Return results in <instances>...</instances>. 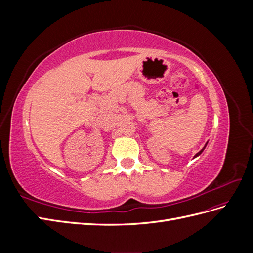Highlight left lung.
I'll list each match as a JSON object with an SVG mask.
<instances>
[{
  "label": "left lung",
  "mask_w": 253,
  "mask_h": 253,
  "mask_svg": "<svg viewBox=\"0 0 253 253\" xmlns=\"http://www.w3.org/2000/svg\"><path fill=\"white\" fill-rule=\"evenodd\" d=\"M207 144H208V141H207V143H206V144H205V147H204V148H203V149H202V150H201V151H200V152H198V153H197V154H196V155H195V156H194V158H195V157H197V156H200V155H201V154H202V153H203V151H204V150H205V148H206V145H207Z\"/></svg>",
  "instance_id": "1"
}]
</instances>
